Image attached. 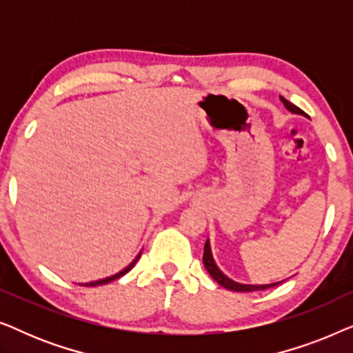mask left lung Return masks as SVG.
Masks as SVG:
<instances>
[{
    "mask_svg": "<svg viewBox=\"0 0 353 353\" xmlns=\"http://www.w3.org/2000/svg\"><path fill=\"white\" fill-rule=\"evenodd\" d=\"M283 101L284 108H286L289 112L292 114H299V115H305L302 109H299L297 105H294L292 103H289L288 99H284L283 96H279ZM202 262H204V267L207 272L212 278L215 279L216 283L220 284V286H223L226 289H230V291H234V292H252V291H263V289H268V288H274L278 286V284H281V281L278 283H272V284H243V283H236L233 279L226 276V274L221 272V270L216 267L215 260H214V255H212V250H210V243L209 239H207V243L204 245V257H202Z\"/></svg>",
    "mask_w": 353,
    "mask_h": 353,
    "instance_id": "obj_1",
    "label": "left lung"
}]
</instances>
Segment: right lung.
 I'll list each match as a JSON object with an SVG mask.
<instances>
[{
    "label": "right lung",
    "instance_id": "right-lung-1",
    "mask_svg": "<svg viewBox=\"0 0 353 353\" xmlns=\"http://www.w3.org/2000/svg\"><path fill=\"white\" fill-rule=\"evenodd\" d=\"M143 252V250H141ZM141 252H139L137 257L133 259V262L128 265V267H125L123 270H120L119 273H115V274H112V276H108V278H103V279H98V281H91V283H86V284H81V286H88V288H91V286H101V284H108V283H110V281H114V279H119V278H122L123 274H127L130 270H132L134 265H137V262L139 260V257H141Z\"/></svg>",
    "mask_w": 353,
    "mask_h": 353
}]
</instances>
